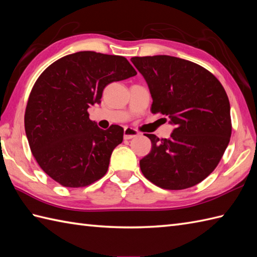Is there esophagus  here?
<instances>
[{"label": "esophagus", "instance_id": "1", "mask_svg": "<svg viewBox=\"0 0 257 257\" xmlns=\"http://www.w3.org/2000/svg\"><path fill=\"white\" fill-rule=\"evenodd\" d=\"M139 134L140 133L135 128H132V127H125L124 128V139L125 140L134 139V138H136V136H139Z\"/></svg>", "mask_w": 257, "mask_h": 257}]
</instances>
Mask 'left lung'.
<instances>
[{
    "mask_svg": "<svg viewBox=\"0 0 257 257\" xmlns=\"http://www.w3.org/2000/svg\"><path fill=\"white\" fill-rule=\"evenodd\" d=\"M153 99L152 113L165 114L175 128L170 139L145 134L152 151L141 170L156 186L180 190L196 186L213 172L229 145L230 102L212 73L173 56L133 57Z\"/></svg>",
    "mask_w": 257,
    "mask_h": 257,
    "instance_id": "left-lung-1",
    "label": "left lung"
}]
</instances>
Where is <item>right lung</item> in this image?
Listing matches in <instances>:
<instances>
[{"label": "right lung", "mask_w": 257, "mask_h": 257, "mask_svg": "<svg viewBox=\"0 0 257 257\" xmlns=\"http://www.w3.org/2000/svg\"><path fill=\"white\" fill-rule=\"evenodd\" d=\"M136 72L122 56L79 51L51 64L34 84L25 111L31 151L50 178L69 188L91 185L107 172L123 128H100L89 118L107 84Z\"/></svg>", "instance_id": "1"}]
</instances>
